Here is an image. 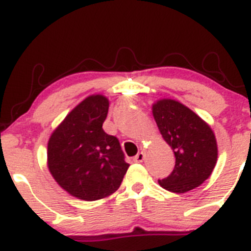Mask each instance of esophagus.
Segmentation results:
<instances>
[{
  "instance_id": "obj_1",
  "label": "esophagus",
  "mask_w": 251,
  "mask_h": 251,
  "mask_svg": "<svg viewBox=\"0 0 251 251\" xmlns=\"http://www.w3.org/2000/svg\"><path fill=\"white\" fill-rule=\"evenodd\" d=\"M144 156H146V155H144L143 151H138L137 155L133 158V161H135V163H142V161L144 160Z\"/></svg>"
}]
</instances>
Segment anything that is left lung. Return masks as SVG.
Listing matches in <instances>:
<instances>
[{"mask_svg":"<svg viewBox=\"0 0 251 251\" xmlns=\"http://www.w3.org/2000/svg\"><path fill=\"white\" fill-rule=\"evenodd\" d=\"M151 114L176 158L174 171L159 179V184L174 193L199 187L209 178L217 161L219 151L212 128L198 114L171 98L154 102Z\"/></svg>","mask_w":251,"mask_h":251,"instance_id":"1","label":"left lung"}]
</instances>
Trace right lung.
Returning a JSON list of instances; mask_svg holds the SVG:
<instances>
[{
    "instance_id": "add662e5",
    "label": "right lung",
    "mask_w": 251,
    "mask_h": 251,
    "mask_svg": "<svg viewBox=\"0 0 251 251\" xmlns=\"http://www.w3.org/2000/svg\"><path fill=\"white\" fill-rule=\"evenodd\" d=\"M109 109L104 95L80 102L50 133L47 168L62 189L86 201L118 191L128 169L118 138L102 128Z\"/></svg>"
}]
</instances>
